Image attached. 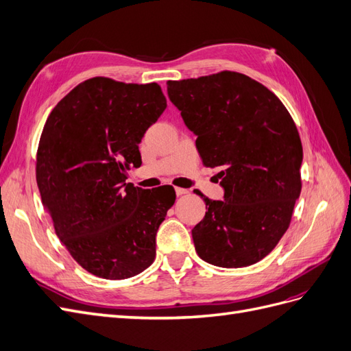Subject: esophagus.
I'll use <instances>...</instances> for the list:
<instances>
[{"label":"esophagus","mask_w":351,"mask_h":351,"mask_svg":"<svg viewBox=\"0 0 351 351\" xmlns=\"http://www.w3.org/2000/svg\"><path fill=\"white\" fill-rule=\"evenodd\" d=\"M189 192L187 189H183V187H176V193H177V196H183V195H186Z\"/></svg>","instance_id":"1"}]
</instances>
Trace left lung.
<instances>
[{
  "instance_id": "obj_1",
  "label": "left lung",
  "mask_w": 351,
  "mask_h": 351,
  "mask_svg": "<svg viewBox=\"0 0 351 351\" xmlns=\"http://www.w3.org/2000/svg\"><path fill=\"white\" fill-rule=\"evenodd\" d=\"M205 167L221 168L224 200H210L192 230L200 259L221 268L259 262L290 226L300 196L303 147L284 104L268 88L236 71L168 80Z\"/></svg>"
}]
</instances>
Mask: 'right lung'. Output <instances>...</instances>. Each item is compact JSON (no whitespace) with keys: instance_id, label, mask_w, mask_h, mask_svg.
<instances>
[{"instance_id":"right-lung-1","label":"right lung","mask_w":351,"mask_h":351,"mask_svg":"<svg viewBox=\"0 0 351 351\" xmlns=\"http://www.w3.org/2000/svg\"><path fill=\"white\" fill-rule=\"evenodd\" d=\"M167 108L158 83L92 77L48 115L36 183L58 239L83 269L125 280L151 267L156 231L174 205L173 186L125 183L142 165L139 143Z\"/></svg>"}]
</instances>
